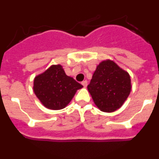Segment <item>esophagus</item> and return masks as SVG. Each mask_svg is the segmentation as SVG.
Returning a JSON list of instances; mask_svg holds the SVG:
<instances>
[{"instance_id": "esophagus-1", "label": "esophagus", "mask_w": 159, "mask_h": 159, "mask_svg": "<svg viewBox=\"0 0 159 159\" xmlns=\"http://www.w3.org/2000/svg\"><path fill=\"white\" fill-rule=\"evenodd\" d=\"M81 84H82V85L84 87V88H86L87 85H88V81H87V80H84L82 83H81Z\"/></svg>"}]
</instances>
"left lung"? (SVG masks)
I'll use <instances>...</instances> for the list:
<instances>
[{"label": "left lung", "instance_id": "left-lung-1", "mask_svg": "<svg viewBox=\"0 0 159 159\" xmlns=\"http://www.w3.org/2000/svg\"><path fill=\"white\" fill-rule=\"evenodd\" d=\"M88 89L99 109L113 112L123 106L130 95V75L112 60H103L97 66Z\"/></svg>", "mask_w": 159, "mask_h": 159}]
</instances>
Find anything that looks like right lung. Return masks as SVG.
I'll list each match as a JSON object with an SVG mask.
<instances>
[{
	"mask_svg": "<svg viewBox=\"0 0 159 159\" xmlns=\"http://www.w3.org/2000/svg\"><path fill=\"white\" fill-rule=\"evenodd\" d=\"M83 88L72 77L67 76L60 64L52 65L44 72L36 75L33 91L45 107L60 110L72 99L77 90Z\"/></svg>",
	"mask_w": 159,
	"mask_h": 159,
	"instance_id": "add662e5",
	"label": "right lung"
}]
</instances>
